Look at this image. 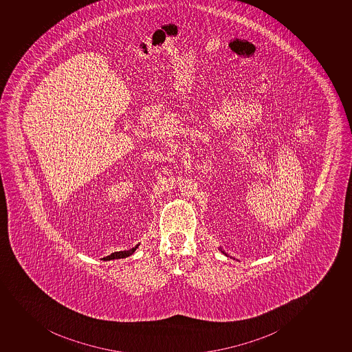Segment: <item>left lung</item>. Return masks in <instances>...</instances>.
<instances>
[{
    "mask_svg": "<svg viewBox=\"0 0 352 352\" xmlns=\"http://www.w3.org/2000/svg\"><path fill=\"white\" fill-rule=\"evenodd\" d=\"M219 249H220V250H221V252H222V254H223V255H226L227 257H228V255H227L226 252H223V250H222L221 248H219ZM232 258H233V257H232Z\"/></svg>",
    "mask_w": 352,
    "mask_h": 352,
    "instance_id": "left-lung-1",
    "label": "left lung"
}]
</instances>
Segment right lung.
<instances>
[{
  "label": "right lung",
  "instance_id": "obj_1",
  "mask_svg": "<svg viewBox=\"0 0 352 352\" xmlns=\"http://www.w3.org/2000/svg\"><path fill=\"white\" fill-rule=\"evenodd\" d=\"M140 245V243H138L135 247H133V248L130 249V250H124V252H112L111 255L107 256L105 257V259H118V258H125V257H129V256L132 255L135 250H137L138 247Z\"/></svg>",
  "mask_w": 352,
  "mask_h": 352
}]
</instances>
